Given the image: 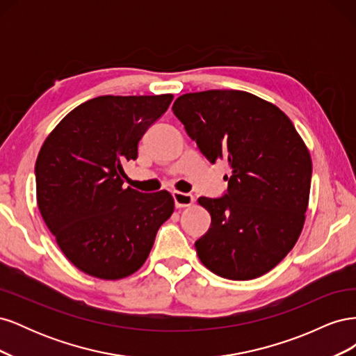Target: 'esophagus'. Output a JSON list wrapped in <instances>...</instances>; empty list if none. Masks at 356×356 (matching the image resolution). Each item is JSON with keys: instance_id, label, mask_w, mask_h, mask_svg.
Here are the masks:
<instances>
[{"instance_id": "1", "label": "esophagus", "mask_w": 356, "mask_h": 356, "mask_svg": "<svg viewBox=\"0 0 356 356\" xmlns=\"http://www.w3.org/2000/svg\"><path fill=\"white\" fill-rule=\"evenodd\" d=\"M172 197H174V202H175V207L177 208L190 207V204H193V202H195V197H193L190 193L174 191V193H172Z\"/></svg>"}]
</instances>
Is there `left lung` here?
<instances>
[{
    "label": "left lung",
    "mask_w": 356,
    "mask_h": 356,
    "mask_svg": "<svg viewBox=\"0 0 356 356\" xmlns=\"http://www.w3.org/2000/svg\"><path fill=\"white\" fill-rule=\"evenodd\" d=\"M174 114L213 165L230 166L221 197H199L211 227L195 246L211 272L233 281L267 273L293 250L305 224L312 160L293 122L242 90L186 93Z\"/></svg>",
    "instance_id": "8db88e82"
}]
</instances>
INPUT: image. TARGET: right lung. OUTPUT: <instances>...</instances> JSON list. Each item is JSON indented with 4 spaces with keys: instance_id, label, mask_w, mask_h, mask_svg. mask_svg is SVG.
Wrapping results in <instances>:
<instances>
[{
    "instance_id": "add662e5",
    "label": "right lung",
    "mask_w": 356,
    "mask_h": 356,
    "mask_svg": "<svg viewBox=\"0 0 356 356\" xmlns=\"http://www.w3.org/2000/svg\"><path fill=\"white\" fill-rule=\"evenodd\" d=\"M172 95L98 96L62 118L35 161L41 217L68 260L90 276L135 273L174 212L170 193L124 188L123 165Z\"/></svg>"
}]
</instances>
